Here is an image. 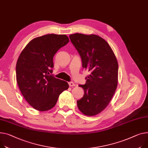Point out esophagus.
<instances>
[{
    "mask_svg": "<svg viewBox=\"0 0 148 148\" xmlns=\"http://www.w3.org/2000/svg\"><path fill=\"white\" fill-rule=\"evenodd\" d=\"M68 84L70 87H73V86H75V84L73 83V82H68Z\"/></svg>",
    "mask_w": 148,
    "mask_h": 148,
    "instance_id": "obj_1",
    "label": "esophagus"
}]
</instances>
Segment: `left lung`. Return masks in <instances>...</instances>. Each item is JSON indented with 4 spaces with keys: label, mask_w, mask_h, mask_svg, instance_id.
<instances>
[{
    "label": "left lung",
    "mask_w": 148,
    "mask_h": 148,
    "mask_svg": "<svg viewBox=\"0 0 148 148\" xmlns=\"http://www.w3.org/2000/svg\"><path fill=\"white\" fill-rule=\"evenodd\" d=\"M71 43L82 58L83 68L90 72L84 85L83 97L77 101L84 115L99 114L110 103L118 84L119 64L111 47L103 38L95 34L70 35Z\"/></svg>",
    "instance_id": "8db88e82"
}]
</instances>
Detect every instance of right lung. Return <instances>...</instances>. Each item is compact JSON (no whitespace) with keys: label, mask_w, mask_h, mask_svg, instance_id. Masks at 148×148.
<instances>
[{"label":"right lung","mask_w":148,"mask_h":148,"mask_svg":"<svg viewBox=\"0 0 148 148\" xmlns=\"http://www.w3.org/2000/svg\"><path fill=\"white\" fill-rule=\"evenodd\" d=\"M68 42L65 34H46L33 38L19 56L16 65L18 87L26 101L37 111L52 109L60 95L69 87L67 82L50 74L55 54Z\"/></svg>","instance_id":"add662e5"}]
</instances>
